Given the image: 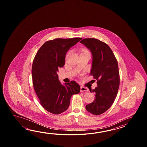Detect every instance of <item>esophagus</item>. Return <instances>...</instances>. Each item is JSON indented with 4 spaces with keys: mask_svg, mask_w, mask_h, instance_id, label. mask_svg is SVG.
I'll use <instances>...</instances> for the list:
<instances>
[{
    "mask_svg": "<svg viewBox=\"0 0 147 147\" xmlns=\"http://www.w3.org/2000/svg\"><path fill=\"white\" fill-rule=\"evenodd\" d=\"M88 89L87 88L84 87L83 86H81L80 88V92H84V91H88Z\"/></svg>",
    "mask_w": 147,
    "mask_h": 147,
    "instance_id": "esophagus-1",
    "label": "esophagus"
}]
</instances>
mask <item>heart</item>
I'll list each match as a JSON object with an SVG mask.
<instances>
[{
    "label": "heart",
    "instance_id": "heart-1",
    "mask_svg": "<svg viewBox=\"0 0 147 147\" xmlns=\"http://www.w3.org/2000/svg\"><path fill=\"white\" fill-rule=\"evenodd\" d=\"M86 51V50H85V51Z\"/></svg>",
    "mask_w": 147,
    "mask_h": 147
}]
</instances>
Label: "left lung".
I'll return each mask as SVG.
<instances>
[{
    "label": "left lung",
    "instance_id": "left-lung-1",
    "mask_svg": "<svg viewBox=\"0 0 147 147\" xmlns=\"http://www.w3.org/2000/svg\"><path fill=\"white\" fill-rule=\"evenodd\" d=\"M80 42L92 53L90 75L97 80L98 85L92 90L95 99L86 105V109L92 115H99L109 109L118 93L120 77L117 60L109 46L98 39L85 38Z\"/></svg>",
    "mask_w": 147,
    "mask_h": 147
}]
</instances>
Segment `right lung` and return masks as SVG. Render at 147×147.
<instances>
[{"mask_svg": "<svg viewBox=\"0 0 147 147\" xmlns=\"http://www.w3.org/2000/svg\"><path fill=\"white\" fill-rule=\"evenodd\" d=\"M81 39L57 38L48 41L34 57L31 69L32 84L41 106L49 113L58 115L65 111L72 95L80 92V87L76 81L61 84L57 72L65 65L67 51Z\"/></svg>", "mask_w": 147, "mask_h": 147, "instance_id": "1", "label": "right lung"}]
</instances>
